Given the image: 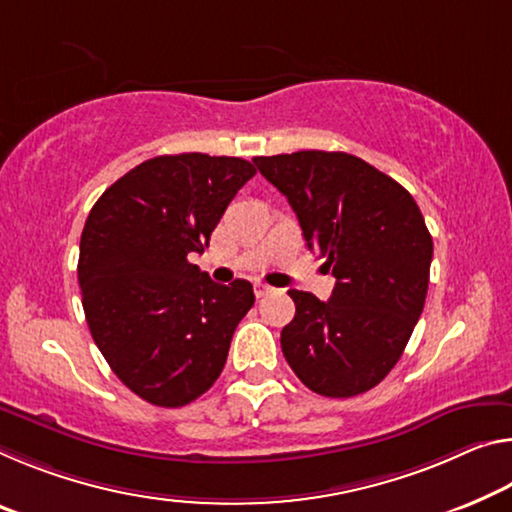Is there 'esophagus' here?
Returning <instances> with one entry per match:
<instances>
[{"label": "esophagus", "instance_id": "34e87169", "mask_svg": "<svg viewBox=\"0 0 512 512\" xmlns=\"http://www.w3.org/2000/svg\"><path fill=\"white\" fill-rule=\"evenodd\" d=\"M273 291V287H269V285H262V282H255V296L257 298H262V296H266V294H271Z\"/></svg>", "mask_w": 512, "mask_h": 512}]
</instances>
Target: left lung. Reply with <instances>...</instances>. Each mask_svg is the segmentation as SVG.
Segmentation results:
<instances>
[{"label": "left lung", "mask_w": 512, "mask_h": 512, "mask_svg": "<svg viewBox=\"0 0 512 512\" xmlns=\"http://www.w3.org/2000/svg\"><path fill=\"white\" fill-rule=\"evenodd\" d=\"M255 166L335 275L330 300L291 289L282 353L300 383L330 399L369 392L403 355L426 303L433 239L415 198L346 152L300 150Z\"/></svg>", "instance_id": "left-lung-1"}]
</instances>
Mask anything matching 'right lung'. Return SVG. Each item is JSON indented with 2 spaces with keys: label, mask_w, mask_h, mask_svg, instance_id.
Instances as JSON below:
<instances>
[{
  "label": "right lung",
  "mask_w": 512,
  "mask_h": 512,
  "mask_svg": "<svg viewBox=\"0 0 512 512\" xmlns=\"http://www.w3.org/2000/svg\"><path fill=\"white\" fill-rule=\"evenodd\" d=\"M255 173L239 157L164 154L113 182L86 218L77 275L88 328L143 401L180 408L221 376L253 285H216L189 255Z\"/></svg>",
  "instance_id": "add662e5"
}]
</instances>
